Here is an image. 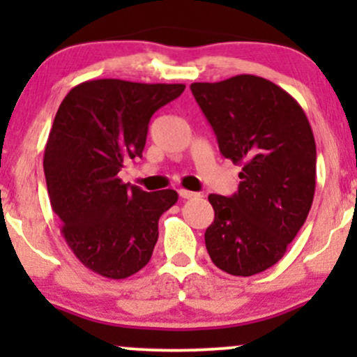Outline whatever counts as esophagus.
Returning a JSON list of instances; mask_svg holds the SVG:
<instances>
[{
	"label": "esophagus",
	"mask_w": 357,
	"mask_h": 357,
	"mask_svg": "<svg viewBox=\"0 0 357 357\" xmlns=\"http://www.w3.org/2000/svg\"><path fill=\"white\" fill-rule=\"evenodd\" d=\"M179 192V196H181L183 199H191V198H196V192H192V191H188V190H179L178 191Z\"/></svg>",
	"instance_id": "1"
}]
</instances>
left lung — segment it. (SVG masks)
Instances as JSON below:
<instances>
[{"instance_id":"8db88e82","label":"left lung","mask_w":357,"mask_h":357,"mask_svg":"<svg viewBox=\"0 0 357 357\" xmlns=\"http://www.w3.org/2000/svg\"><path fill=\"white\" fill-rule=\"evenodd\" d=\"M191 92L220 153L241 166L235 195L208 196L215 220L204 233L206 250L223 272L255 275L285 255L312 206V129L298 102L261 77L195 82Z\"/></svg>"}]
</instances>
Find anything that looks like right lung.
I'll list each match as a JSON object with an SVG mask.
<instances>
[{"mask_svg": "<svg viewBox=\"0 0 357 357\" xmlns=\"http://www.w3.org/2000/svg\"><path fill=\"white\" fill-rule=\"evenodd\" d=\"M183 84L87 80L61 100L45 146L43 169L60 231L82 264L121 280L144 268L158 221L178 202L174 190L147 192L122 183L124 162L142 158L153 114Z\"/></svg>", "mask_w": 357, "mask_h": 357, "instance_id": "obj_1", "label": "right lung"}]
</instances>
